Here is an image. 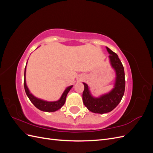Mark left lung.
I'll return each mask as SVG.
<instances>
[{
  "label": "left lung",
  "instance_id": "8db88e82",
  "mask_svg": "<svg viewBox=\"0 0 153 153\" xmlns=\"http://www.w3.org/2000/svg\"><path fill=\"white\" fill-rule=\"evenodd\" d=\"M110 55V65L115 72V80L113 89L109 92L98 98L92 96L89 87L85 83L83 92L82 100L84 105L91 112L96 114H105L114 110L121 101L125 90L124 70L118 55L110 48L106 47Z\"/></svg>",
  "mask_w": 153,
  "mask_h": 153
}]
</instances>
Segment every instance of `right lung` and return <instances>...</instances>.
Masks as SVG:
<instances>
[{"label": "right lung", "instance_id": "1", "mask_svg": "<svg viewBox=\"0 0 153 153\" xmlns=\"http://www.w3.org/2000/svg\"><path fill=\"white\" fill-rule=\"evenodd\" d=\"M26 66H27V64H26ZM26 66L25 68V72H24V88H25L26 94L27 96H28V98H29L30 101L32 103V104H33L37 108H38L41 111H43V112H55V111H57L59 109L61 108L64 105V103H65L67 94L69 92V91H70V89L73 87V85L68 87L66 89L64 90V92L61 97V98L57 101H45V100L36 98V96H34L32 93H30L29 88L27 86V84H26V77H25Z\"/></svg>", "mask_w": 153, "mask_h": 153}]
</instances>
